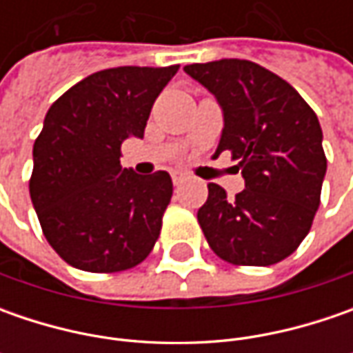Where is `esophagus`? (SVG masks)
<instances>
[{
	"mask_svg": "<svg viewBox=\"0 0 353 353\" xmlns=\"http://www.w3.org/2000/svg\"><path fill=\"white\" fill-rule=\"evenodd\" d=\"M186 179H188V176H186L184 172H174V174H172V184H174V186H181Z\"/></svg>",
	"mask_w": 353,
	"mask_h": 353,
	"instance_id": "obj_1",
	"label": "esophagus"
}]
</instances>
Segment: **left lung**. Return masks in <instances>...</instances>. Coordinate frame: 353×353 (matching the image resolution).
Returning <instances> with one entry per match:
<instances>
[{
    "mask_svg": "<svg viewBox=\"0 0 353 353\" xmlns=\"http://www.w3.org/2000/svg\"><path fill=\"white\" fill-rule=\"evenodd\" d=\"M184 72L224 110L218 157L230 151L245 188L228 200L208 184L198 224L212 251L232 265H273L301 245L320 206L326 174L322 129L303 96L263 66L222 59Z\"/></svg>",
    "mask_w": 353,
    "mask_h": 353,
    "instance_id": "obj_1",
    "label": "left lung"
}]
</instances>
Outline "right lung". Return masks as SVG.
Instances as JSON below:
<instances>
[{"label": "right lung", "instance_id": "right-lung-1", "mask_svg": "<svg viewBox=\"0 0 353 353\" xmlns=\"http://www.w3.org/2000/svg\"><path fill=\"white\" fill-rule=\"evenodd\" d=\"M179 64L94 72L50 105L33 145L29 192L50 248L76 269L117 273L139 265L161 234L169 172L121 169V143L143 137L157 96Z\"/></svg>", "mask_w": 353, "mask_h": 353}]
</instances>
